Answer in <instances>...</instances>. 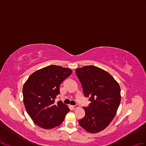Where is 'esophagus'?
<instances>
[{
  "instance_id": "obj_1",
  "label": "esophagus",
  "mask_w": 146,
  "mask_h": 146,
  "mask_svg": "<svg viewBox=\"0 0 146 146\" xmlns=\"http://www.w3.org/2000/svg\"><path fill=\"white\" fill-rule=\"evenodd\" d=\"M79 106L78 105H73V106H72V108H73V109H74V110L78 108H79Z\"/></svg>"
}]
</instances>
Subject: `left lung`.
Instances as JSON below:
<instances>
[{
  "label": "left lung",
  "mask_w": 146,
  "mask_h": 146,
  "mask_svg": "<svg viewBox=\"0 0 146 146\" xmlns=\"http://www.w3.org/2000/svg\"><path fill=\"white\" fill-rule=\"evenodd\" d=\"M85 98L91 103L83 107L85 115L79 125L90 133L105 129L115 117L121 101L120 87L111 75L94 66L76 70Z\"/></svg>",
  "instance_id": "8db88e82"
}]
</instances>
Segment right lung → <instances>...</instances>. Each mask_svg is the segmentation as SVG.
Returning a JSON list of instances; mask_svg holds the SVG:
<instances>
[{
	"label": "right lung",
	"mask_w": 146,
	"mask_h": 146,
	"mask_svg": "<svg viewBox=\"0 0 146 146\" xmlns=\"http://www.w3.org/2000/svg\"><path fill=\"white\" fill-rule=\"evenodd\" d=\"M72 71L51 65L32 73L23 87V102L28 114L38 126L50 129L59 126L70 111L67 105L55 101L59 87Z\"/></svg>",
	"instance_id": "obj_1"
}]
</instances>
